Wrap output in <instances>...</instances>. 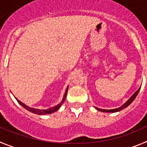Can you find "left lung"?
Wrapping results in <instances>:
<instances>
[{
    "mask_svg": "<svg viewBox=\"0 0 147 147\" xmlns=\"http://www.w3.org/2000/svg\"><path fill=\"white\" fill-rule=\"evenodd\" d=\"M140 88H138V90H137L135 94H134V95H133L132 96H131V98H129V99L127 100V101H126L125 103V104L123 105V106L117 108V109H98V108H96V109L97 110H99V111H101V112H119V111L122 110V109H124V108H126L127 106H129V105H131V103L133 102V101H134V100L135 99V98H136V96L138 95V92H139V90H140Z\"/></svg>",
    "mask_w": 147,
    "mask_h": 147,
    "instance_id": "8db88e82",
    "label": "left lung"
}]
</instances>
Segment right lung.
Segmentation results:
<instances>
[{"label":"right lung","instance_id":"1","mask_svg":"<svg viewBox=\"0 0 147 147\" xmlns=\"http://www.w3.org/2000/svg\"><path fill=\"white\" fill-rule=\"evenodd\" d=\"M67 90H68V88H67V90H66L65 94H64V98H63L62 101H61V102L60 103V104H59V105H57V106H55L54 107H51L48 109H34V108H31L30 107L26 106L24 104H23L22 102H21V101H20V100H18L17 98H16V100H17V101L19 102V104H20V105H21L24 109L30 111V112H32V113L37 114V115H47V114L53 113V112H56V111L58 110V109H59L60 107L61 106V105H62L63 103H64V101H65L66 96H67Z\"/></svg>","mask_w":147,"mask_h":147}]
</instances>
